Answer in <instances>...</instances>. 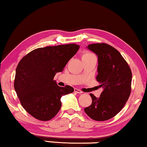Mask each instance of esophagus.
Segmentation results:
<instances>
[{"mask_svg": "<svg viewBox=\"0 0 147 147\" xmlns=\"http://www.w3.org/2000/svg\"><path fill=\"white\" fill-rule=\"evenodd\" d=\"M74 91H75V92L78 93V94H82V93H83L82 91H81L80 90H78V89H77V88H75Z\"/></svg>", "mask_w": 147, "mask_h": 147, "instance_id": "1", "label": "esophagus"}]
</instances>
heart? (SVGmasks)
Instances as JSON below:
<instances>
[{
	"mask_svg": "<svg viewBox=\"0 0 147 147\" xmlns=\"http://www.w3.org/2000/svg\"><path fill=\"white\" fill-rule=\"evenodd\" d=\"M93 55L92 53H89V52H85L84 53H83V55H82V57H87V56H90V55Z\"/></svg>",
	"mask_w": 147,
	"mask_h": 147,
	"instance_id": "b5f03b06",
	"label": "heart"
}]
</instances>
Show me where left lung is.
Returning a JSON list of instances; mask_svg holds the SVG:
<instances>
[{
    "instance_id": "1",
    "label": "left lung",
    "mask_w": 147,
    "mask_h": 147,
    "mask_svg": "<svg viewBox=\"0 0 147 147\" xmlns=\"http://www.w3.org/2000/svg\"><path fill=\"white\" fill-rule=\"evenodd\" d=\"M87 48L98 56L99 87L104 88L99 98L91 94L92 102L84 109L95 121H107L120 112L131 93V71L121 53L106 43L91 44Z\"/></svg>"
}]
</instances>
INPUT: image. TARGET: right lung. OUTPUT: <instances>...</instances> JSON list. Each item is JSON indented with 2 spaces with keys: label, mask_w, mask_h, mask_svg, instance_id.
Returning a JSON list of instances; mask_svg holds the SVG:
<instances>
[{
  "label": "right lung",
  "mask_w": 147,
  "mask_h": 147,
  "mask_svg": "<svg viewBox=\"0 0 147 147\" xmlns=\"http://www.w3.org/2000/svg\"><path fill=\"white\" fill-rule=\"evenodd\" d=\"M79 49L76 44L38 48L20 60L17 66L14 88L24 109L34 118L49 121L60 111L61 97L74 92L53 81Z\"/></svg>",
  "instance_id": "right-lung-1"
}]
</instances>
